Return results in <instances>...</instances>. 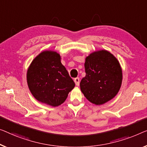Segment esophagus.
<instances>
[{
  "label": "esophagus",
  "instance_id": "obj_1",
  "mask_svg": "<svg viewBox=\"0 0 147 147\" xmlns=\"http://www.w3.org/2000/svg\"><path fill=\"white\" fill-rule=\"evenodd\" d=\"M74 82H75V84L76 85V86H79V84H80V78H78V77H76V78H74Z\"/></svg>",
  "mask_w": 147,
  "mask_h": 147
}]
</instances>
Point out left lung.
I'll list each match as a JSON object with an SVG mask.
<instances>
[{
	"label": "left lung",
	"mask_w": 147,
	"mask_h": 147,
	"mask_svg": "<svg viewBox=\"0 0 147 147\" xmlns=\"http://www.w3.org/2000/svg\"><path fill=\"white\" fill-rule=\"evenodd\" d=\"M84 67L86 76L80 86L86 99L102 105L114 98L122 82V70L117 59L106 50H100L86 57Z\"/></svg>",
	"instance_id": "1"
}]
</instances>
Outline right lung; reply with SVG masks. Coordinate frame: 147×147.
<instances>
[{
	"instance_id": "obj_1",
	"label": "right lung",
	"mask_w": 147,
	"mask_h": 147,
	"mask_svg": "<svg viewBox=\"0 0 147 147\" xmlns=\"http://www.w3.org/2000/svg\"><path fill=\"white\" fill-rule=\"evenodd\" d=\"M27 82L37 100L53 107L63 104L75 86L61 62L60 55L53 51L41 52L32 61Z\"/></svg>"
}]
</instances>
